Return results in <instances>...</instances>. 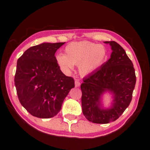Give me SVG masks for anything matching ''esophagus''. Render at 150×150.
<instances>
[{
    "label": "esophagus",
    "mask_w": 150,
    "mask_h": 150,
    "mask_svg": "<svg viewBox=\"0 0 150 150\" xmlns=\"http://www.w3.org/2000/svg\"><path fill=\"white\" fill-rule=\"evenodd\" d=\"M80 85H81V83H80V81H79V80L76 79L75 80V87H79Z\"/></svg>",
    "instance_id": "34e87169"
}]
</instances>
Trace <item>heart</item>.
Here are the masks:
<instances>
[{
	"instance_id": "heart-1",
	"label": "heart",
	"mask_w": 150,
	"mask_h": 150,
	"mask_svg": "<svg viewBox=\"0 0 150 150\" xmlns=\"http://www.w3.org/2000/svg\"><path fill=\"white\" fill-rule=\"evenodd\" d=\"M106 59L104 46L88 41L71 42L65 48V54L56 56L57 62L63 69L69 71L74 68V65H77L82 75L93 72Z\"/></svg>"
}]
</instances>
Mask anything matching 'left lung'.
Here are the masks:
<instances>
[{
  "label": "left lung",
  "instance_id": "1",
  "mask_svg": "<svg viewBox=\"0 0 150 150\" xmlns=\"http://www.w3.org/2000/svg\"><path fill=\"white\" fill-rule=\"evenodd\" d=\"M105 43L111 46L110 58L100 69L83 79L81 86L83 115L96 124H108L122 115L132 100L137 81L134 65L124 49L114 41ZM106 90L114 93V104L110 109L103 110L100 106V98Z\"/></svg>",
  "mask_w": 150,
  "mask_h": 150
}]
</instances>
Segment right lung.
Here are the masks:
<instances>
[{"instance_id":"1","label":"right lung","mask_w":150,"mask_h":150,"mask_svg":"<svg viewBox=\"0 0 150 150\" xmlns=\"http://www.w3.org/2000/svg\"><path fill=\"white\" fill-rule=\"evenodd\" d=\"M65 42L43 43L18 59L14 82L18 99L33 116L50 118L60 111L74 80L61 71L54 54Z\"/></svg>"}]
</instances>
